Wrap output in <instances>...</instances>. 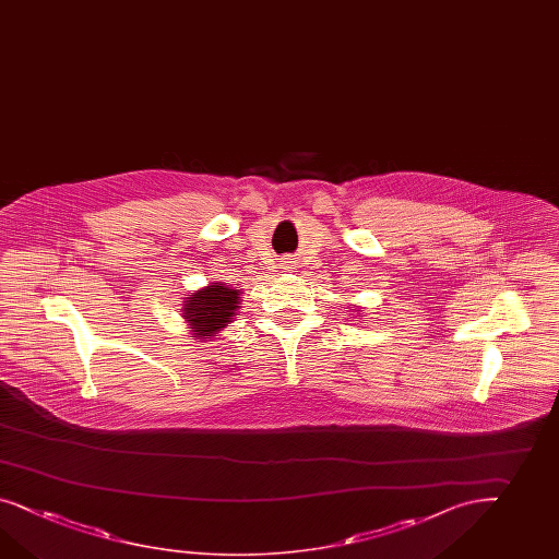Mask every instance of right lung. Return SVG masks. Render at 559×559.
Listing matches in <instances>:
<instances>
[{"label":"right lung","instance_id":"right-lung-1","mask_svg":"<svg viewBox=\"0 0 559 559\" xmlns=\"http://www.w3.org/2000/svg\"><path fill=\"white\" fill-rule=\"evenodd\" d=\"M240 295V288L217 281L185 297L182 319L189 325L191 337L199 342H213L215 335L224 332L238 316Z\"/></svg>","mask_w":559,"mask_h":559}]
</instances>
